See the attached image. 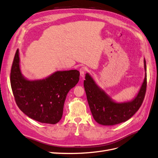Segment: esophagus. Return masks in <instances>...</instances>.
<instances>
[{"instance_id":"esophagus-1","label":"esophagus","mask_w":158,"mask_h":158,"mask_svg":"<svg viewBox=\"0 0 158 158\" xmlns=\"http://www.w3.org/2000/svg\"><path fill=\"white\" fill-rule=\"evenodd\" d=\"M87 71V68H86V67H81V68H80V69H79L80 75H81V77L82 78L84 77L85 74L86 73Z\"/></svg>"}]
</instances>
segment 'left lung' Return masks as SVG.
Masks as SVG:
<instances>
[{
	"mask_svg": "<svg viewBox=\"0 0 158 158\" xmlns=\"http://www.w3.org/2000/svg\"><path fill=\"white\" fill-rule=\"evenodd\" d=\"M144 69L146 71L145 58ZM147 78L145 77L136 96L130 101L118 102L96 83L91 75L85 74L84 87L87 98L94 119L97 123L105 126H113L128 120L141 106L146 91Z\"/></svg>",
	"mask_w": 158,
	"mask_h": 158,
	"instance_id": "1",
	"label": "left lung"
}]
</instances>
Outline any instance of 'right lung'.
<instances>
[{
	"instance_id": "1",
	"label": "right lung",
	"mask_w": 158,
	"mask_h": 158,
	"mask_svg": "<svg viewBox=\"0 0 158 158\" xmlns=\"http://www.w3.org/2000/svg\"><path fill=\"white\" fill-rule=\"evenodd\" d=\"M77 70L57 71L38 80H28L22 75L19 49L10 73V84L19 109L30 118L55 124L63 115L67 94L79 80Z\"/></svg>"
}]
</instances>
